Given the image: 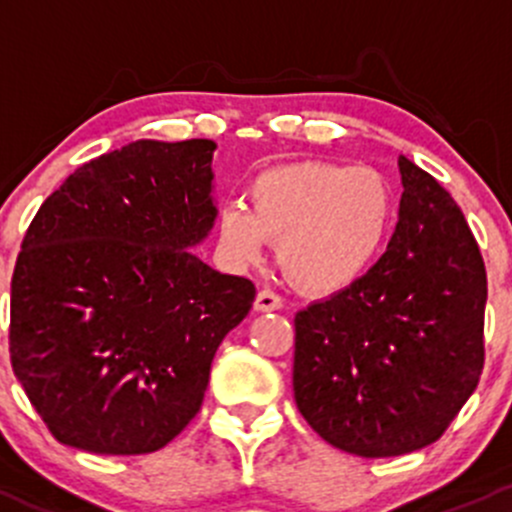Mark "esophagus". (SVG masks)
Instances as JSON below:
<instances>
[{
	"label": "esophagus",
	"mask_w": 512,
	"mask_h": 512,
	"mask_svg": "<svg viewBox=\"0 0 512 512\" xmlns=\"http://www.w3.org/2000/svg\"><path fill=\"white\" fill-rule=\"evenodd\" d=\"M255 309L257 312H277V309H282V297L270 289H260L255 297Z\"/></svg>",
	"instance_id": "obj_1"
}]
</instances>
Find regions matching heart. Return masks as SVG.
<instances>
[{
  "label": "heart",
  "instance_id": "1",
  "mask_svg": "<svg viewBox=\"0 0 512 512\" xmlns=\"http://www.w3.org/2000/svg\"><path fill=\"white\" fill-rule=\"evenodd\" d=\"M245 203H225L218 235L225 255L252 265L277 240V262L294 287L334 294L374 267L394 227L389 178L369 165L292 160L260 170Z\"/></svg>",
  "mask_w": 512,
  "mask_h": 512
}]
</instances>
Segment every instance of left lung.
Here are the masks:
<instances>
[{"label": "left lung", "mask_w": 512, "mask_h": 512, "mask_svg": "<svg viewBox=\"0 0 512 512\" xmlns=\"http://www.w3.org/2000/svg\"><path fill=\"white\" fill-rule=\"evenodd\" d=\"M386 252L352 287L294 317V401L327 443L389 458L438 441L483 371L488 280L461 208L399 156Z\"/></svg>", "instance_id": "obj_1"}]
</instances>
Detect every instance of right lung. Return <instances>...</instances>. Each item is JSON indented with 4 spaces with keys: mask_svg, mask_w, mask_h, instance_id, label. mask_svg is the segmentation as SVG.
I'll return each instance as SVG.
<instances>
[{
    "mask_svg": "<svg viewBox=\"0 0 512 512\" xmlns=\"http://www.w3.org/2000/svg\"><path fill=\"white\" fill-rule=\"evenodd\" d=\"M215 148L128 143L76 168L29 225L9 354L64 446L153 453L200 411L220 342L255 302L250 280L190 252L218 218Z\"/></svg>",
    "mask_w": 512,
    "mask_h": 512,
    "instance_id": "obj_1",
    "label": "right lung"
}]
</instances>
